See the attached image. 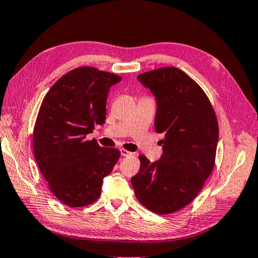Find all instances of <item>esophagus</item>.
Masks as SVG:
<instances>
[{
  "instance_id": "1",
  "label": "esophagus",
  "mask_w": 258,
  "mask_h": 258,
  "mask_svg": "<svg viewBox=\"0 0 258 258\" xmlns=\"http://www.w3.org/2000/svg\"><path fill=\"white\" fill-rule=\"evenodd\" d=\"M120 154L123 157H128V156H131V154H132V152H130V151H127V150H125V149H120Z\"/></svg>"
}]
</instances>
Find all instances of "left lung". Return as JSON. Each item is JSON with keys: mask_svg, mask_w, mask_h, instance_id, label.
<instances>
[{"mask_svg": "<svg viewBox=\"0 0 258 258\" xmlns=\"http://www.w3.org/2000/svg\"><path fill=\"white\" fill-rule=\"evenodd\" d=\"M138 80L156 97L154 128L165 138L161 158L150 162L139 156L141 166L131 181L143 207L170 214L188 205L212 172L218 119L203 89L179 69H157Z\"/></svg>", "mask_w": 258, "mask_h": 258, "instance_id": "1", "label": "left lung"}]
</instances>
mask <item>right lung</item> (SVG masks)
Wrapping results in <instances>:
<instances>
[{
	"mask_svg": "<svg viewBox=\"0 0 258 258\" xmlns=\"http://www.w3.org/2000/svg\"><path fill=\"white\" fill-rule=\"evenodd\" d=\"M121 80L96 68L74 69L46 93L34 127V153L51 193L71 208L99 199L102 180L120 151L102 148L87 134L106 119L109 88Z\"/></svg>",
	"mask_w": 258,
	"mask_h": 258,
	"instance_id": "right-lung-1",
	"label": "right lung"
}]
</instances>
